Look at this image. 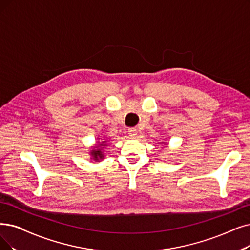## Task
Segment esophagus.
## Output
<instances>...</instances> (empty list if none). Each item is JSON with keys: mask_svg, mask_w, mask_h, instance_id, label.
Here are the masks:
<instances>
[{"mask_svg": "<svg viewBox=\"0 0 250 250\" xmlns=\"http://www.w3.org/2000/svg\"><path fill=\"white\" fill-rule=\"evenodd\" d=\"M128 133L131 137H135L137 135V130L135 128H129L128 129Z\"/></svg>", "mask_w": 250, "mask_h": 250, "instance_id": "obj_1", "label": "esophagus"}]
</instances>
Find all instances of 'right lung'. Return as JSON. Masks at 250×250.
Segmentation results:
<instances>
[{
    "mask_svg": "<svg viewBox=\"0 0 250 250\" xmlns=\"http://www.w3.org/2000/svg\"><path fill=\"white\" fill-rule=\"evenodd\" d=\"M105 142H103L102 144H99V146H105ZM91 156L93 157V160L95 161H98L99 159H103L104 158V153L101 148H98V146H96V148L92 149L91 151Z\"/></svg>",
    "mask_w": 250,
    "mask_h": 250,
    "instance_id": "right-lung-1",
    "label": "right lung"
}]
</instances>
